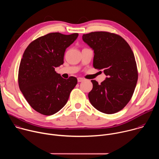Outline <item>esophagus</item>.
Masks as SVG:
<instances>
[{"label":"esophagus","instance_id":"esophagus-1","mask_svg":"<svg viewBox=\"0 0 159 159\" xmlns=\"http://www.w3.org/2000/svg\"><path fill=\"white\" fill-rule=\"evenodd\" d=\"M84 79L83 78H81V77L77 78V81H78L79 82H82V81H84Z\"/></svg>","mask_w":159,"mask_h":159}]
</instances>
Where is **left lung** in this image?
Returning a JSON list of instances; mask_svg holds the SVG:
<instances>
[{"label": "left lung", "mask_w": 159, "mask_h": 159, "mask_svg": "<svg viewBox=\"0 0 159 159\" xmlns=\"http://www.w3.org/2000/svg\"><path fill=\"white\" fill-rule=\"evenodd\" d=\"M83 41L94 50L93 66L104 70L107 76L99 84L92 80L89 94L91 104L98 111L111 115L130 101L138 80V70L133 52L120 35L105 31L83 34Z\"/></svg>", "instance_id": "8db88e82"}]
</instances>
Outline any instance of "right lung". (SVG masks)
Segmentation results:
<instances>
[{
  "label": "right lung",
  "mask_w": 159,
  "mask_h": 159,
  "mask_svg": "<svg viewBox=\"0 0 159 159\" xmlns=\"http://www.w3.org/2000/svg\"><path fill=\"white\" fill-rule=\"evenodd\" d=\"M78 36L47 34L32 41L22 55L18 74L19 89L32 108L43 115L59 111L77 84L75 77L65 79L55 69L63 63L65 50Z\"/></svg>",
  "instance_id": "1"
}]
</instances>
